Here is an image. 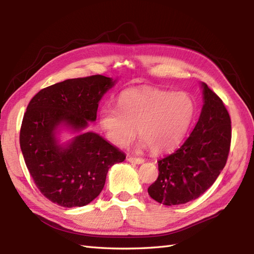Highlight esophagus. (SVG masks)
Returning <instances> with one entry per match:
<instances>
[{
	"label": "esophagus",
	"instance_id": "obj_1",
	"mask_svg": "<svg viewBox=\"0 0 254 254\" xmlns=\"http://www.w3.org/2000/svg\"><path fill=\"white\" fill-rule=\"evenodd\" d=\"M127 160L130 161V163H132V164H137V165H139V164H143L144 163V159L143 158H139V157H128L127 158Z\"/></svg>",
	"mask_w": 254,
	"mask_h": 254
}]
</instances>
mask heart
<instances>
[{
	"label": "heart",
	"mask_w": 254,
	"mask_h": 254,
	"mask_svg": "<svg viewBox=\"0 0 254 254\" xmlns=\"http://www.w3.org/2000/svg\"><path fill=\"white\" fill-rule=\"evenodd\" d=\"M196 112V102L190 94L136 87L122 91L118 108L102 107L99 124L108 139L119 147L127 146L137 128L143 146L153 153H165L183 141Z\"/></svg>",
	"instance_id": "b5f03b06"
}]
</instances>
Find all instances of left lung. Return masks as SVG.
<instances>
[{"instance_id": "left-lung-1", "label": "left lung", "mask_w": 254, "mask_h": 254, "mask_svg": "<svg viewBox=\"0 0 254 254\" xmlns=\"http://www.w3.org/2000/svg\"><path fill=\"white\" fill-rule=\"evenodd\" d=\"M204 105L196 126L175 153L159 159L149 196L164 205L186 204L213 186L228 158L231 121L223 100L202 83Z\"/></svg>"}]
</instances>
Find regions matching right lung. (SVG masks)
Instances as JSON below:
<instances>
[{"mask_svg":"<svg viewBox=\"0 0 254 254\" xmlns=\"http://www.w3.org/2000/svg\"><path fill=\"white\" fill-rule=\"evenodd\" d=\"M116 83L102 75L66 79L41 89L30 100L21 122L19 143L25 164L44 195L63 207L84 206L99 195L108 170L126 154L94 132L99 101ZM78 135L58 144L56 130Z\"/></svg>","mask_w":254,"mask_h":254,"instance_id":"add662e5","label":"right lung"}]
</instances>
